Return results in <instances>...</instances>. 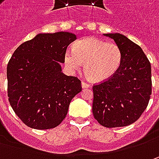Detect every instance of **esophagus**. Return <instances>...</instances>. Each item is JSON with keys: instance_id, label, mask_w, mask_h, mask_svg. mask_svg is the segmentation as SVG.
<instances>
[{"instance_id": "34e87169", "label": "esophagus", "mask_w": 159, "mask_h": 159, "mask_svg": "<svg viewBox=\"0 0 159 159\" xmlns=\"http://www.w3.org/2000/svg\"><path fill=\"white\" fill-rule=\"evenodd\" d=\"M81 87H82V89H88V88H91V85H89V83L85 82V81H82Z\"/></svg>"}]
</instances>
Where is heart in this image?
<instances>
[{
  "label": "heart",
  "instance_id": "obj_1",
  "mask_svg": "<svg viewBox=\"0 0 159 159\" xmlns=\"http://www.w3.org/2000/svg\"><path fill=\"white\" fill-rule=\"evenodd\" d=\"M123 53L115 42L87 37L78 40L72 50H66L64 61L70 70H79L84 64V71L90 80L102 82L111 79L122 64Z\"/></svg>",
  "mask_w": 159,
  "mask_h": 159
}]
</instances>
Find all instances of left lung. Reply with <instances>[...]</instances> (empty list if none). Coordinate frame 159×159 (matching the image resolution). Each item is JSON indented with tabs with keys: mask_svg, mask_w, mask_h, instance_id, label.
Instances as JSON below:
<instances>
[{
	"mask_svg": "<svg viewBox=\"0 0 159 159\" xmlns=\"http://www.w3.org/2000/svg\"><path fill=\"white\" fill-rule=\"evenodd\" d=\"M123 53L122 64L111 79L93 87V114L105 127L135 122L148 106L151 95V66L142 48L120 34H104Z\"/></svg>",
	"mask_w": 159,
	"mask_h": 159,
	"instance_id": "8db88e82",
	"label": "left lung"
}]
</instances>
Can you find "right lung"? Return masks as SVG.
Masks as SVG:
<instances>
[{
  "label": "right lung",
  "instance_id": "obj_1",
  "mask_svg": "<svg viewBox=\"0 0 159 159\" xmlns=\"http://www.w3.org/2000/svg\"><path fill=\"white\" fill-rule=\"evenodd\" d=\"M67 32L39 34L15 50L7 67L8 96L16 116L31 128L50 129L66 117L80 80L62 72L67 47L76 40Z\"/></svg>",
  "mask_w": 159,
  "mask_h": 159
}]
</instances>
